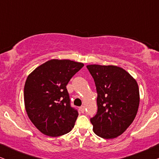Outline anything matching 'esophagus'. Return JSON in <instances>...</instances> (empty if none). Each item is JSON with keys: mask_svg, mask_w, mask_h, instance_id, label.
Returning a JSON list of instances; mask_svg holds the SVG:
<instances>
[{"mask_svg": "<svg viewBox=\"0 0 159 159\" xmlns=\"http://www.w3.org/2000/svg\"><path fill=\"white\" fill-rule=\"evenodd\" d=\"M80 111H81L82 113H84V111H85V107H84V106H81V107L80 108Z\"/></svg>", "mask_w": 159, "mask_h": 159, "instance_id": "obj_1", "label": "esophagus"}]
</instances>
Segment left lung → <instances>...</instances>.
I'll return each mask as SVG.
<instances>
[{"instance_id": "obj_1", "label": "left lung", "mask_w": 159, "mask_h": 159, "mask_svg": "<svg viewBox=\"0 0 159 159\" xmlns=\"http://www.w3.org/2000/svg\"><path fill=\"white\" fill-rule=\"evenodd\" d=\"M87 68L94 79L98 112L90 119L93 132L105 139L121 135L138 113L140 93L136 80L121 67L98 64Z\"/></svg>"}]
</instances>
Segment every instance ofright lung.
<instances>
[{"label": "right lung", "instance_id": "right-lung-1", "mask_svg": "<svg viewBox=\"0 0 159 159\" xmlns=\"http://www.w3.org/2000/svg\"><path fill=\"white\" fill-rule=\"evenodd\" d=\"M83 66L74 61L51 59L28 75L24 88L25 109L43 134L58 137L73 129L78 112L71 107L66 85Z\"/></svg>", "mask_w": 159, "mask_h": 159}]
</instances>
